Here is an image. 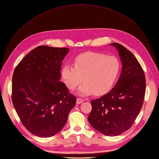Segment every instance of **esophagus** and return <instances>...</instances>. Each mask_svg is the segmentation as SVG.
<instances>
[{
    "label": "esophagus",
    "instance_id": "1",
    "mask_svg": "<svg viewBox=\"0 0 159 159\" xmlns=\"http://www.w3.org/2000/svg\"><path fill=\"white\" fill-rule=\"evenodd\" d=\"M83 102H84V99H81V98H77V102H76L77 104H80V103H82Z\"/></svg>",
    "mask_w": 159,
    "mask_h": 159
}]
</instances>
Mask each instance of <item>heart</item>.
<instances>
[{"label": "heart", "mask_w": 159, "mask_h": 159, "mask_svg": "<svg viewBox=\"0 0 159 159\" xmlns=\"http://www.w3.org/2000/svg\"><path fill=\"white\" fill-rule=\"evenodd\" d=\"M121 70V63L117 57L98 52H88L77 56L74 66L66 64L61 75L66 85L74 89L82 80L84 82L78 93L97 95L107 93L113 88Z\"/></svg>", "instance_id": "heart-1"}]
</instances>
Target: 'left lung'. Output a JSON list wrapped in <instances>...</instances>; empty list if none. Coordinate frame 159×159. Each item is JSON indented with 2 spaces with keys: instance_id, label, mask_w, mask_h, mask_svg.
<instances>
[{
  "instance_id": "obj_1",
  "label": "left lung",
  "mask_w": 159,
  "mask_h": 159,
  "mask_svg": "<svg viewBox=\"0 0 159 159\" xmlns=\"http://www.w3.org/2000/svg\"><path fill=\"white\" fill-rule=\"evenodd\" d=\"M118 51L122 70L109 92L91 102L90 125L101 133L117 136L131 128L143 106L146 80L141 64L125 47L111 43Z\"/></svg>"
}]
</instances>
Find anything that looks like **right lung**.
<instances>
[{
	"label": "right lung",
	"instance_id": "add662e5",
	"mask_svg": "<svg viewBox=\"0 0 159 159\" xmlns=\"http://www.w3.org/2000/svg\"><path fill=\"white\" fill-rule=\"evenodd\" d=\"M68 48L40 46L14 70L12 101L23 125L40 137H50L66 125L76 98L60 81Z\"/></svg>",
	"mask_w": 159,
	"mask_h": 159
}]
</instances>
